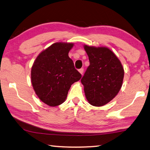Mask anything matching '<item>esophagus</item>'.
I'll return each instance as SVG.
<instances>
[{"mask_svg": "<svg viewBox=\"0 0 150 150\" xmlns=\"http://www.w3.org/2000/svg\"><path fill=\"white\" fill-rule=\"evenodd\" d=\"M78 71H79V72L82 75L83 73V68H80V69L78 70Z\"/></svg>", "mask_w": 150, "mask_h": 150, "instance_id": "obj_1", "label": "esophagus"}]
</instances>
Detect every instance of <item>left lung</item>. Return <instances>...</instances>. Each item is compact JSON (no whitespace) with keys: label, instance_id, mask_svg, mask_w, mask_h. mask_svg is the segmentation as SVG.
I'll return each instance as SVG.
<instances>
[{"label":"left lung","instance_id":"left-lung-1","mask_svg":"<svg viewBox=\"0 0 150 150\" xmlns=\"http://www.w3.org/2000/svg\"><path fill=\"white\" fill-rule=\"evenodd\" d=\"M90 66L81 82L86 98L93 106H103L119 92L124 78V68L113 52L105 47L83 45Z\"/></svg>","mask_w":150,"mask_h":150}]
</instances>
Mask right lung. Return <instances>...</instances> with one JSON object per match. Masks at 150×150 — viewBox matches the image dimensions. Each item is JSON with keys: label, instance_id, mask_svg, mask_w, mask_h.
<instances>
[{"label": "right lung", "instance_id": "1", "mask_svg": "<svg viewBox=\"0 0 150 150\" xmlns=\"http://www.w3.org/2000/svg\"><path fill=\"white\" fill-rule=\"evenodd\" d=\"M72 43L57 42L41 52L31 67V82L39 99L50 107L65 101L72 83L82 78L68 52Z\"/></svg>", "mask_w": 150, "mask_h": 150}]
</instances>
